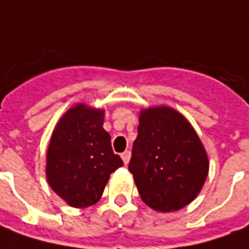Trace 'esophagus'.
<instances>
[{
	"label": "esophagus",
	"mask_w": 249,
	"mask_h": 249,
	"mask_svg": "<svg viewBox=\"0 0 249 249\" xmlns=\"http://www.w3.org/2000/svg\"><path fill=\"white\" fill-rule=\"evenodd\" d=\"M130 156H131V154H130L128 150H126V152H123V153H122V160H123V162H124V165H127L128 164V161H130Z\"/></svg>",
	"instance_id": "1"
}]
</instances>
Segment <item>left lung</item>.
<instances>
[{"instance_id": "8db88e82", "label": "left lung", "mask_w": 249, "mask_h": 249, "mask_svg": "<svg viewBox=\"0 0 249 249\" xmlns=\"http://www.w3.org/2000/svg\"><path fill=\"white\" fill-rule=\"evenodd\" d=\"M128 169L147 206L171 213L198 196L209 175V157L193 124L179 111L154 106L140 111Z\"/></svg>"}]
</instances>
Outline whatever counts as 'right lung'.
I'll list each match as a JSON object with an SVG mask.
<instances>
[{
    "label": "right lung",
    "instance_id": "1",
    "mask_svg": "<svg viewBox=\"0 0 249 249\" xmlns=\"http://www.w3.org/2000/svg\"><path fill=\"white\" fill-rule=\"evenodd\" d=\"M106 111L78 103L56 123L46 156V178L69 206L84 209L102 198L109 175L123 165L103 128Z\"/></svg>",
    "mask_w": 249,
    "mask_h": 249
}]
</instances>
